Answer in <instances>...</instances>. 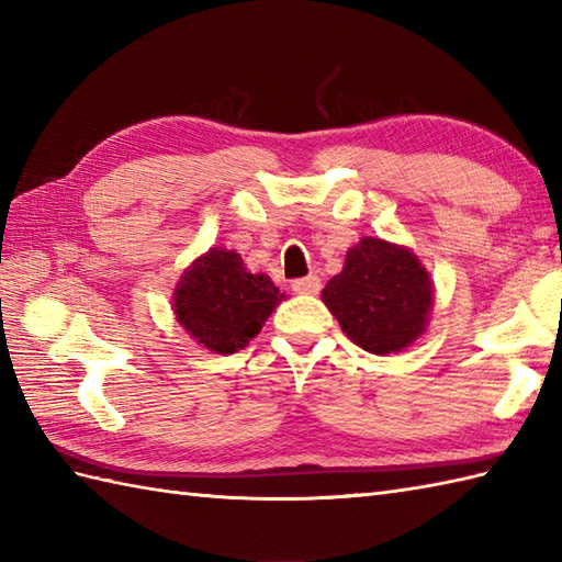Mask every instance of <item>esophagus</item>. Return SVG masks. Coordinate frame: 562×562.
<instances>
[{
  "mask_svg": "<svg viewBox=\"0 0 562 562\" xmlns=\"http://www.w3.org/2000/svg\"><path fill=\"white\" fill-rule=\"evenodd\" d=\"M292 290L296 294H318L321 292V278L318 274H306V278H300L292 282Z\"/></svg>",
  "mask_w": 562,
  "mask_h": 562,
  "instance_id": "obj_1",
  "label": "esophagus"
}]
</instances>
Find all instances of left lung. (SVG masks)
Returning a JSON list of instances; mask_svg holds the SVG:
<instances>
[{
    "mask_svg": "<svg viewBox=\"0 0 562 562\" xmlns=\"http://www.w3.org/2000/svg\"><path fill=\"white\" fill-rule=\"evenodd\" d=\"M432 294V280L413 250L364 236L348 250L321 300L355 345L391 355L423 336Z\"/></svg>",
    "mask_w": 562,
    "mask_h": 562,
    "instance_id": "1",
    "label": "left lung"
}]
</instances>
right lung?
I'll use <instances>...</instances> for the list:
<instances>
[{
	"instance_id": "add662e5",
	"label": "right lung",
	"mask_w": 562,
	"mask_h": 562,
	"mask_svg": "<svg viewBox=\"0 0 562 562\" xmlns=\"http://www.w3.org/2000/svg\"><path fill=\"white\" fill-rule=\"evenodd\" d=\"M284 294L268 274H254L234 250L210 248L193 260L173 292V314L190 338L217 355H234L256 338Z\"/></svg>"
}]
</instances>
